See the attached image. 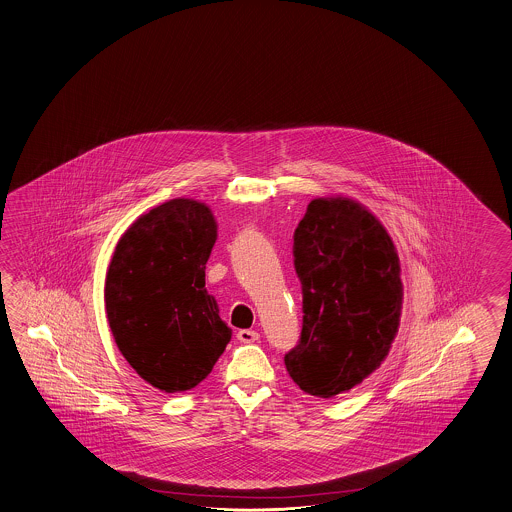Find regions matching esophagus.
Returning a JSON list of instances; mask_svg holds the SVG:
<instances>
[{
    "mask_svg": "<svg viewBox=\"0 0 512 512\" xmlns=\"http://www.w3.org/2000/svg\"><path fill=\"white\" fill-rule=\"evenodd\" d=\"M237 338L240 342H244V344H251V342H257L261 335L257 331H253V329H240L237 333Z\"/></svg>",
    "mask_w": 512,
    "mask_h": 512,
    "instance_id": "34e87169",
    "label": "esophagus"
}]
</instances>
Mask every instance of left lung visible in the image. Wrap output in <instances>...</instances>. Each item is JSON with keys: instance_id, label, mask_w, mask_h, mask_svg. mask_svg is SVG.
<instances>
[{"instance_id": "1", "label": "left lung", "mask_w": 512, "mask_h": 512, "mask_svg": "<svg viewBox=\"0 0 512 512\" xmlns=\"http://www.w3.org/2000/svg\"><path fill=\"white\" fill-rule=\"evenodd\" d=\"M294 268L303 325L285 366L303 392L333 398L379 368L398 333V253L361 203L318 198L294 231Z\"/></svg>"}]
</instances>
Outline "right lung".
<instances>
[{
    "label": "right lung",
    "instance_id": "add662e5",
    "mask_svg": "<svg viewBox=\"0 0 512 512\" xmlns=\"http://www.w3.org/2000/svg\"><path fill=\"white\" fill-rule=\"evenodd\" d=\"M216 242L211 209L170 200L120 238L105 279V309L125 361L168 394L200 385L231 340L205 288Z\"/></svg>",
    "mask_w": 512,
    "mask_h": 512
}]
</instances>
